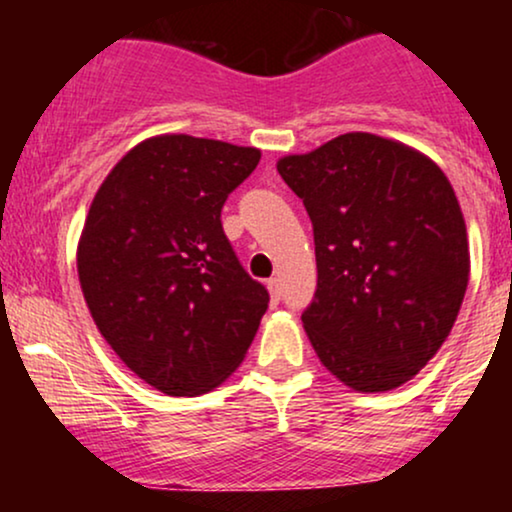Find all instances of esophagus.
<instances>
[{"instance_id":"1","label":"esophagus","mask_w":512,"mask_h":512,"mask_svg":"<svg viewBox=\"0 0 512 512\" xmlns=\"http://www.w3.org/2000/svg\"><path fill=\"white\" fill-rule=\"evenodd\" d=\"M267 289H269V298H272V303H279V298H281L279 279H269L267 281Z\"/></svg>"}]
</instances>
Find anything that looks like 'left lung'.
Wrapping results in <instances>:
<instances>
[{
  "mask_svg": "<svg viewBox=\"0 0 512 512\" xmlns=\"http://www.w3.org/2000/svg\"><path fill=\"white\" fill-rule=\"evenodd\" d=\"M276 170L313 221L317 291L301 320L317 358L356 392L409 383L448 339L469 284L450 180L421 151L368 132Z\"/></svg>",
  "mask_w": 512,
  "mask_h": 512,
  "instance_id": "8db88e82",
  "label": "left lung"
}]
</instances>
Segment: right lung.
I'll use <instances>...</instances> for the list:
<instances>
[{
	"instance_id": "1",
	"label": "right lung",
	"mask_w": 512,
	"mask_h": 512,
	"mask_svg": "<svg viewBox=\"0 0 512 512\" xmlns=\"http://www.w3.org/2000/svg\"><path fill=\"white\" fill-rule=\"evenodd\" d=\"M260 149L156 134L129 149L88 209L76 269L93 322L134 375L170 397L219 387L243 363L269 293L221 226Z\"/></svg>"
}]
</instances>
